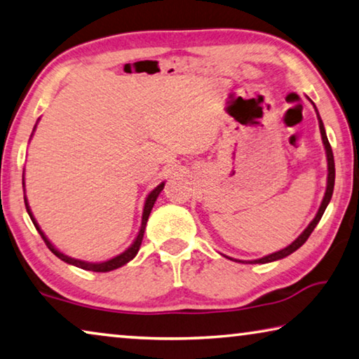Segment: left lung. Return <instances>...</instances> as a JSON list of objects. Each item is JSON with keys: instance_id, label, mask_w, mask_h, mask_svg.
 <instances>
[{"instance_id": "1", "label": "left lung", "mask_w": 359, "mask_h": 359, "mask_svg": "<svg viewBox=\"0 0 359 359\" xmlns=\"http://www.w3.org/2000/svg\"><path fill=\"white\" fill-rule=\"evenodd\" d=\"M316 110V107H315ZM318 113V110H316ZM318 121H320V130H321V137H323V144H324V149H326V156H327V187H326V193H324V198H323V203L320 209H318V212L315 215V219H313L310 222V225L306 226V229L300 233V236L295 240L294 243L289 244L287 248L281 249V251L278 252H273L270 255H265V257L262 259H257V260H251L249 264H269V262H275V260H280V259H284L287 257L289 254H292L294 251H297V249L302 246V244L309 240V236L311 235V231L315 230V226L318 225V222L321 220L324 210H326L329 201H331L332 198V191H334V180H335V168H334V155H332V149H331V144H329L327 140V135H326V130H324V126H323V121L320 115H318ZM238 262V260H236Z\"/></svg>"}]
</instances>
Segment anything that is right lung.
Wrapping results in <instances>:
<instances>
[{
  "label": "right lung",
  "instance_id": "obj_1",
  "mask_svg": "<svg viewBox=\"0 0 359 359\" xmlns=\"http://www.w3.org/2000/svg\"><path fill=\"white\" fill-rule=\"evenodd\" d=\"M22 185H25L24 179H22ZM163 189H164V182H161V184H159L155 190L150 191V195L147 196V200H145V206H144V214H142V225H140L139 235H137V238H135V240H134V243L130 244V246L126 249V251L121 252L119 255H116V257H113V259L107 260V262H100V264H90V262L78 260V259L68 257V255L62 254V252L59 251V249H55V248L53 246V244H50V241L48 240V238L44 236V233L41 231V229H39V225L36 224L35 217H33V214H32V210H30V206H28L27 198H25V208H27V212H28V215H30V219H32V222H33V225H35V229L38 230L39 235H41V238L44 240V243H46V246L49 248V251H50V252H53L54 255H57V257H59L60 260L67 262V264L78 266V269L89 270V271H97V273H105V271L116 270V269H119V266L126 265L129 260H133V259L135 257V255H137L139 249H140V244H142V240H144V231H145V226H147V220H149V215H150L151 209H153V204H155L156 198H158L159 193H161V190H163Z\"/></svg>",
  "mask_w": 359,
  "mask_h": 359
}]
</instances>
